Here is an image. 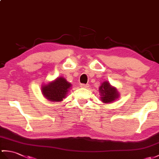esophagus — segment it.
I'll return each instance as SVG.
<instances>
[{"instance_id":"esophagus-1","label":"esophagus","mask_w":159,"mask_h":159,"mask_svg":"<svg viewBox=\"0 0 159 159\" xmlns=\"http://www.w3.org/2000/svg\"><path fill=\"white\" fill-rule=\"evenodd\" d=\"M88 87H89L88 84H84V83L80 84V87H82V88H87Z\"/></svg>"}]
</instances>
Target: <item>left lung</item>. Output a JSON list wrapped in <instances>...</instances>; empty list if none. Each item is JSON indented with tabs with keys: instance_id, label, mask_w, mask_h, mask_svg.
<instances>
[{
	"instance_id": "8db88e82",
	"label": "left lung",
	"mask_w": 159,
	"mask_h": 159,
	"mask_svg": "<svg viewBox=\"0 0 159 159\" xmlns=\"http://www.w3.org/2000/svg\"><path fill=\"white\" fill-rule=\"evenodd\" d=\"M99 89L102 96L101 97L102 101L104 103L112 102L119 96L116 88L112 87L107 81L102 84Z\"/></svg>"
}]
</instances>
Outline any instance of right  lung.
Masks as SVG:
<instances>
[{"label": "right lung", "instance_id": "obj_1", "mask_svg": "<svg viewBox=\"0 0 159 159\" xmlns=\"http://www.w3.org/2000/svg\"><path fill=\"white\" fill-rule=\"evenodd\" d=\"M71 84L66 80L60 77L53 82L49 83L47 85L43 87V93L47 99L51 102H60L65 98Z\"/></svg>", "mask_w": 159, "mask_h": 159}]
</instances>
